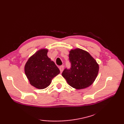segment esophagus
<instances>
[{
  "mask_svg": "<svg viewBox=\"0 0 124 124\" xmlns=\"http://www.w3.org/2000/svg\"><path fill=\"white\" fill-rule=\"evenodd\" d=\"M63 68H64V67H63V66H60V67H59V69L60 71H61V73L62 72V71H63Z\"/></svg>",
  "mask_w": 124,
  "mask_h": 124,
  "instance_id": "obj_1",
  "label": "esophagus"
}]
</instances>
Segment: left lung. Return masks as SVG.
Instances as JSON below:
<instances>
[{"instance_id":"8db88e82","label":"left lung","mask_w":124,"mask_h":124,"mask_svg":"<svg viewBox=\"0 0 124 124\" xmlns=\"http://www.w3.org/2000/svg\"><path fill=\"white\" fill-rule=\"evenodd\" d=\"M70 69L66 68L62 76L71 87L83 89L95 81L99 71V65L87 52L80 48L71 50L69 54Z\"/></svg>"}]
</instances>
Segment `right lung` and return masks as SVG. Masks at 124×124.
I'll use <instances>...</instances> for the list:
<instances>
[{"instance_id": "add662e5", "label": "right lung", "mask_w": 124, "mask_h": 124, "mask_svg": "<svg viewBox=\"0 0 124 124\" xmlns=\"http://www.w3.org/2000/svg\"><path fill=\"white\" fill-rule=\"evenodd\" d=\"M48 50L41 49L29 58L25 66V72L30 84L38 89L49 86L53 78L60 73L54 62L47 56Z\"/></svg>"}]
</instances>
